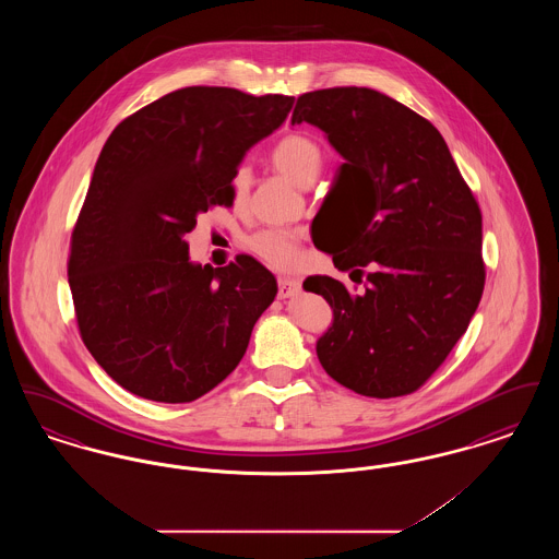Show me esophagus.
I'll return each mask as SVG.
<instances>
[{"label":"esophagus","instance_id":"obj_1","mask_svg":"<svg viewBox=\"0 0 559 559\" xmlns=\"http://www.w3.org/2000/svg\"><path fill=\"white\" fill-rule=\"evenodd\" d=\"M299 292H301L299 281L287 278V276H281V278H278V297H281V299L293 297V295H297Z\"/></svg>","mask_w":559,"mask_h":559}]
</instances>
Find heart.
I'll return each mask as SVG.
<instances>
[{"mask_svg":"<svg viewBox=\"0 0 559 559\" xmlns=\"http://www.w3.org/2000/svg\"><path fill=\"white\" fill-rule=\"evenodd\" d=\"M270 163L295 185L310 187L319 176L322 153L312 138L304 133H289L274 144ZM249 182V169L239 167L233 178V192L237 199L247 194ZM247 249L274 270H297L304 262L299 235L292 230H262L247 239Z\"/></svg>","mask_w":559,"mask_h":559,"instance_id":"heart-1","label":"heart"}]
</instances>
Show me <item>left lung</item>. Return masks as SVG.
I'll use <instances>...</instances> for the list:
<instances>
[{
	"label": "left lung",
	"instance_id": "obj_1",
	"mask_svg": "<svg viewBox=\"0 0 559 559\" xmlns=\"http://www.w3.org/2000/svg\"><path fill=\"white\" fill-rule=\"evenodd\" d=\"M310 123L344 157L337 185L365 188L360 210L329 253L365 292L310 276L333 322L317 342L322 369L347 390L396 399L419 390L467 331L484 292L481 213L440 132L369 87L297 98L292 123Z\"/></svg>",
	"mask_w": 559,
	"mask_h": 559
}]
</instances>
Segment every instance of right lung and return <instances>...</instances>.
I'll return each mask as SVG.
<instances>
[{"instance_id":"obj_1","label":"right lung","mask_w":559,"mask_h":559,"mask_svg":"<svg viewBox=\"0 0 559 559\" xmlns=\"http://www.w3.org/2000/svg\"><path fill=\"white\" fill-rule=\"evenodd\" d=\"M293 96L182 87L123 119L96 160L69 255L81 340L135 396L207 394L237 369L276 278L249 255L192 264L187 235L230 207L245 153L283 126Z\"/></svg>"}]
</instances>
